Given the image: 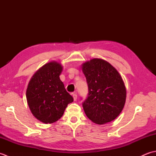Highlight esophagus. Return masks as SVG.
<instances>
[{
    "instance_id": "obj_1",
    "label": "esophagus",
    "mask_w": 156,
    "mask_h": 156,
    "mask_svg": "<svg viewBox=\"0 0 156 156\" xmlns=\"http://www.w3.org/2000/svg\"><path fill=\"white\" fill-rule=\"evenodd\" d=\"M72 97H73V98H74V101H76V100H77V94H76V93L72 94Z\"/></svg>"
}]
</instances>
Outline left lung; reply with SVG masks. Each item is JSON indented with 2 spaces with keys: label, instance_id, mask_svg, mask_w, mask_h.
<instances>
[{
  "label": "left lung",
  "instance_id": "8db88e82",
  "mask_svg": "<svg viewBox=\"0 0 156 156\" xmlns=\"http://www.w3.org/2000/svg\"><path fill=\"white\" fill-rule=\"evenodd\" d=\"M88 87V98L82 104L87 117L98 125L115 120L123 108L126 88L121 76L110 63L93 58L82 64Z\"/></svg>",
  "mask_w": 156,
  "mask_h": 156
}]
</instances>
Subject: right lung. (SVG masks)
<instances>
[{
    "label": "right lung",
    "mask_w": 156,
    "mask_h": 156,
    "mask_svg": "<svg viewBox=\"0 0 156 156\" xmlns=\"http://www.w3.org/2000/svg\"><path fill=\"white\" fill-rule=\"evenodd\" d=\"M63 69L60 63H46L29 81L26 98L31 113L44 123H53L60 119L74 98L66 91L59 78Z\"/></svg>",
    "instance_id": "right-lung-1"
}]
</instances>
